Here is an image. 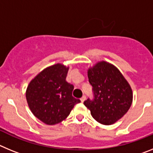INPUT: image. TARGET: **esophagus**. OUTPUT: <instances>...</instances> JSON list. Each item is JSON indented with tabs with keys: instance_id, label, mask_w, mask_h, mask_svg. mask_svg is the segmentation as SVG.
Here are the masks:
<instances>
[{
	"instance_id": "34e87169",
	"label": "esophagus",
	"mask_w": 153,
	"mask_h": 153,
	"mask_svg": "<svg viewBox=\"0 0 153 153\" xmlns=\"http://www.w3.org/2000/svg\"><path fill=\"white\" fill-rule=\"evenodd\" d=\"M85 100H86V97H85V96H83V97L80 98V100H81V102H84Z\"/></svg>"
}]
</instances>
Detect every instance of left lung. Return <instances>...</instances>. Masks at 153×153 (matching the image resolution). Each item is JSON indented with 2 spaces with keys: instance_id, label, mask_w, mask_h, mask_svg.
Listing matches in <instances>:
<instances>
[{
  "instance_id": "8db88e82",
  "label": "left lung",
  "mask_w": 153,
  "mask_h": 153,
  "mask_svg": "<svg viewBox=\"0 0 153 153\" xmlns=\"http://www.w3.org/2000/svg\"><path fill=\"white\" fill-rule=\"evenodd\" d=\"M87 74L93 99L88 98L83 103L98 123H115L132 105V92L129 83L117 67L105 61L90 67Z\"/></svg>"
}]
</instances>
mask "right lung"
Segmentation results:
<instances>
[{"instance_id": "1", "label": "right lung", "mask_w": 153, "mask_h": 153, "mask_svg": "<svg viewBox=\"0 0 153 153\" xmlns=\"http://www.w3.org/2000/svg\"><path fill=\"white\" fill-rule=\"evenodd\" d=\"M68 70L60 63L47 67L30 81L27 88L30 109L47 125L62 122L80 102L72 96L74 86L66 81Z\"/></svg>"}]
</instances>
